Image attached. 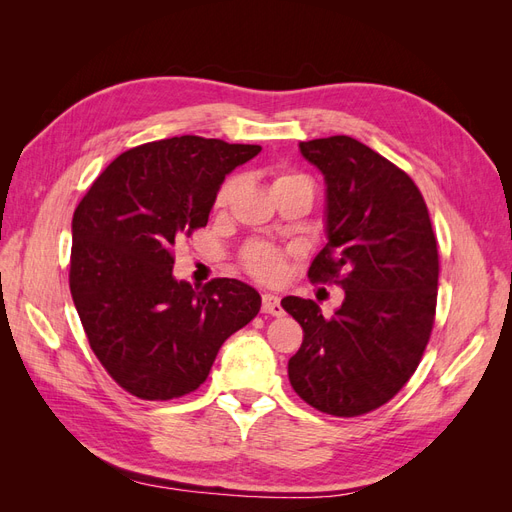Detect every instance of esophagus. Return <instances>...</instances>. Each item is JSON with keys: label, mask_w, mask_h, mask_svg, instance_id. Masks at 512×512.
<instances>
[{"label": "esophagus", "mask_w": 512, "mask_h": 512, "mask_svg": "<svg viewBox=\"0 0 512 512\" xmlns=\"http://www.w3.org/2000/svg\"><path fill=\"white\" fill-rule=\"evenodd\" d=\"M262 312L265 314H271V316H282L284 314V307L280 303V297L277 294H262Z\"/></svg>", "instance_id": "1"}]
</instances>
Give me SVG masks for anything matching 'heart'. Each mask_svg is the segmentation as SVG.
Masks as SVG:
<instances>
[{
    "label": "heart",
    "instance_id": "1",
    "mask_svg": "<svg viewBox=\"0 0 512 512\" xmlns=\"http://www.w3.org/2000/svg\"><path fill=\"white\" fill-rule=\"evenodd\" d=\"M290 181H305V183H309L303 175H294L292 173V175L277 177L275 183H273V188H275V185L290 183ZM232 192H235V181H226L222 188H220L218 196H215V207H218V209L226 207ZM245 267L250 269L258 277V280H262V282H277L284 275V269H286L284 254L280 250H275V247L258 243V245L247 247Z\"/></svg>",
    "mask_w": 512,
    "mask_h": 512
}]
</instances>
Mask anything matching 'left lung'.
I'll use <instances>...</instances> for the list:
<instances>
[{
	"mask_svg": "<svg viewBox=\"0 0 512 512\" xmlns=\"http://www.w3.org/2000/svg\"><path fill=\"white\" fill-rule=\"evenodd\" d=\"M324 177V235L307 275L346 297L333 318L312 299L284 297L303 327L290 356L292 389L312 408L359 416L399 393L429 342L438 299V245L414 181L352 136L299 143Z\"/></svg>",
	"mask_w": 512,
	"mask_h": 512,
	"instance_id": "obj_1",
	"label": "left lung"
}]
</instances>
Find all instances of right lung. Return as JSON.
<instances>
[{
    "label": "right lung",
    "mask_w": 512,
    "mask_h": 512,
    "mask_svg": "<svg viewBox=\"0 0 512 512\" xmlns=\"http://www.w3.org/2000/svg\"><path fill=\"white\" fill-rule=\"evenodd\" d=\"M260 149L203 136L134 147L76 207L70 292L91 350L128 393L196 391L226 339L260 312V294L239 280L198 290L173 275L175 239L207 226L226 175Z\"/></svg>",
    "instance_id": "right-lung-1"
}]
</instances>
